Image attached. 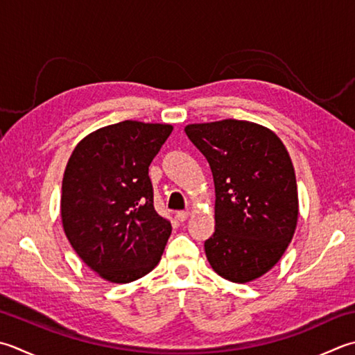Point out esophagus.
<instances>
[{
    "label": "esophagus",
    "instance_id": "1",
    "mask_svg": "<svg viewBox=\"0 0 355 355\" xmlns=\"http://www.w3.org/2000/svg\"><path fill=\"white\" fill-rule=\"evenodd\" d=\"M175 217L178 221H186L187 217H189V211H178Z\"/></svg>",
    "mask_w": 355,
    "mask_h": 355
}]
</instances>
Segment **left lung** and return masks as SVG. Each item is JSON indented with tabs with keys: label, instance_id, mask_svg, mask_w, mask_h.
<instances>
[{
	"label": "left lung",
	"instance_id": "8db88e82",
	"mask_svg": "<svg viewBox=\"0 0 355 355\" xmlns=\"http://www.w3.org/2000/svg\"><path fill=\"white\" fill-rule=\"evenodd\" d=\"M184 132L214 177L207 261L229 282L259 279L279 263L297 227V182L286 148L270 129L232 118L187 124Z\"/></svg>",
	"mask_w": 355,
	"mask_h": 355
}]
</instances>
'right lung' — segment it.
I'll return each instance as SVG.
<instances>
[{
    "label": "right lung",
    "mask_w": 355,
    "mask_h": 355,
    "mask_svg": "<svg viewBox=\"0 0 355 355\" xmlns=\"http://www.w3.org/2000/svg\"><path fill=\"white\" fill-rule=\"evenodd\" d=\"M171 124L126 120L75 146L61 186V221L73 251L101 279L130 283L162 260L171 221L154 207L149 166Z\"/></svg>",
    "instance_id": "obj_1"
}]
</instances>
